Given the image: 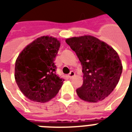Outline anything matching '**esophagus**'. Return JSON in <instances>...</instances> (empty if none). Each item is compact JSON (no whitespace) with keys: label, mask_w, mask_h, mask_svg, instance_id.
<instances>
[{"label":"esophagus","mask_w":132,"mask_h":132,"mask_svg":"<svg viewBox=\"0 0 132 132\" xmlns=\"http://www.w3.org/2000/svg\"><path fill=\"white\" fill-rule=\"evenodd\" d=\"M75 75V72L74 71H71V72L69 73V75H68V77H69L70 79H71Z\"/></svg>","instance_id":"1"}]
</instances>
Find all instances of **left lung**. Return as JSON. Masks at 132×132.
<instances>
[{"instance_id":"8db88e82","label":"left lung","mask_w":132,"mask_h":132,"mask_svg":"<svg viewBox=\"0 0 132 132\" xmlns=\"http://www.w3.org/2000/svg\"><path fill=\"white\" fill-rule=\"evenodd\" d=\"M66 42L75 52L82 66L84 81L76 90L79 97L92 103L103 100L117 86L122 73L118 53L93 36L68 38Z\"/></svg>"}]
</instances>
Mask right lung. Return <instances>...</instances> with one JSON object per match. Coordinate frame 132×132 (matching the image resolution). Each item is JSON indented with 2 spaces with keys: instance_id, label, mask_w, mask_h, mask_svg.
<instances>
[{
  "instance_id": "add662e5",
  "label": "right lung",
  "mask_w": 132,
  "mask_h": 132,
  "mask_svg": "<svg viewBox=\"0 0 132 132\" xmlns=\"http://www.w3.org/2000/svg\"><path fill=\"white\" fill-rule=\"evenodd\" d=\"M60 42L42 36L24 48L15 64V81L24 95L30 100L44 103L55 96L64 79L56 74L54 60Z\"/></svg>"
}]
</instances>
